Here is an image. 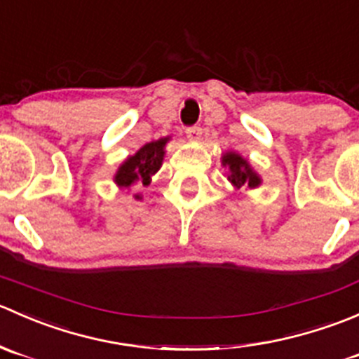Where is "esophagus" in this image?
I'll use <instances>...</instances> for the list:
<instances>
[{"mask_svg":"<svg viewBox=\"0 0 359 359\" xmlns=\"http://www.w3.org/2000/svg\"><path fill=\"white\" fill-rule=\"evenodd\" d=\"M186 135L187 139L196 142V140H200L201 137V126H189V128H186Z\"/></svg>","mask_w":359,"mask_h":359,"instance_id":"1","label":"esophagus"}]
</instances>
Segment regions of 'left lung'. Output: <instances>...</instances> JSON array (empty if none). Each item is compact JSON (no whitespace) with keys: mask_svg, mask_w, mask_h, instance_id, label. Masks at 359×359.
<instances>
[{"mask_svg":"<svg viewBox=\"0 0 359 359\" xmlns=\"http://www.w3.org/2000/svg\"><path fill=\"white\" fill-rule=\"evenodd\" d=\"M222 166H227L229 168V175H227V180L233 184L234 187L241 189L243 186L250 187V189H255V187L260 186V177L259 173L253 172V168L250 166V163L245 158H241L240 154L226 153L222 156Z\"/></svg>","mask_w":359,"mask_h":359,"instance_id":"1","label":"left lung"}]
</instances>
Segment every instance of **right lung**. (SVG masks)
I'll use <instances>...</instances> for the list:
<instances>
[{
	"label": "right lung",
	"instance_id": "right-lung-1",
	"mask_svg": "<svg viewBox=\"0 0 359 359\" xmlns=\"http://www.w3.org/2000/svg\"><path fill=\"white\" fill-rule=\"evenodd\" d=\"M168 137L154 140L140 147L133 156L126 158L121 163L114 175V182L119 187H130L137 180L147 186L151 182V177L158 172L165 158V146L168 142ZM139 194H135V200H139Z\"/></svg>",
	"mask_w": 359,
	"mask_h": 359
}]
</instances>
